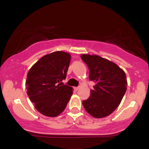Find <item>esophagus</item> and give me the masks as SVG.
Returning <instances> with one entry per match:
<instances>
[{
	"label": "esophagus",
	"mask_w": 149,
	"mask_h": 149,
	"mask_svg": "<svg viewBox=\"0 0 149 149\" xmlns=\"http://www.w3.org/2000/svg\"><path fill=\"white\" fill-rule=\"evenodd\" d=\"M79 87H76V88H74V90H76V91H78V90H79Z\"/></svg>",
	"instance_id": "34e87169"
}]
</instances>
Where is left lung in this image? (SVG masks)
Listing matches in <instances>:
<instances>
[{
    "label": "left lung",
    "mask_w": 149,
    "mask_h": 149,
    "mask_svg": "<svg viewBox=\"0 0 149 149\" xmlns=\"http://www.w3.org/2000/svg\"><path fill=\"white\" fill-rule=\"evenodd\" d=\"M80 57L88 66L90 80L95 83L90 90V97L83 101V107L93 117H106L117 109L125 93V73L118 65L98 55Z\"/></svg>",
    "instance_id": "obj_1"
}]
</instances>
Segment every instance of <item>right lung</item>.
<instances>
[{
	"label": "right lung",
	"instance_id": "right-lung-1",
	"mask_svg": "<svg viewBox=\"0 0 149 149\" xmlns=\"http://www.w3.org/2000/svg\"><path fill=\"white\" fill-rule=\"evenodd\" d=\"M70 61L69 53L57 51L43 56L29 71L27 95L36 109L44 116L59 115L71 99L72 88L61 85L66 78Z\"/></svg>",
	"mask_w": 149,
	"mask_h": 149
}]
</instances>
